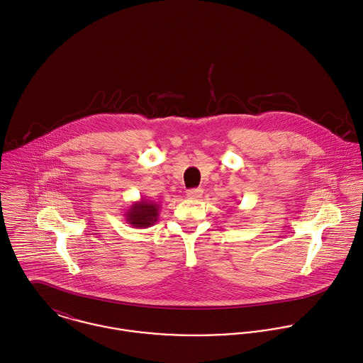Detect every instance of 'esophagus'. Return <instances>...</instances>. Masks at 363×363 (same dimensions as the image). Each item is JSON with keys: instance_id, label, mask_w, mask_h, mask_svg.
Returning <instances> with one entry per match:
<instances>
[{"instance_id": "1", "label": "esophagus", "mask_w": 363, "mask_h": 363, "mask_svg": "<svg viewBox=\"0 0 363 363\" xmlns=\"http://www.w3.org/2000/svg\"><path fill=\"white\" fill-rule=\"evenodd\" d=\"M187 197L191 200H200L203 197V190L201 189H193L187 191Z\"/></svg>"}]
</instances>
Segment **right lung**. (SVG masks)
Returning <instances> with one entry per match:
<instances>
[{"label":"right lung","mask_w":363,"mask_h":363,"mask_svg":"<svg viewBox=\"0 0 363 363\" xmlns=\"http://www.w3.org/2000/svg\"><path fill=\"white\" fill-rule=\"evenodd\" d=\"M159 208V204L140 199L139 201H135L132 203V206L128 207L123 217L126 223L135 228H147L157 221Z\"/></svg>","instance_id":"add662e5"}]
</instances>
